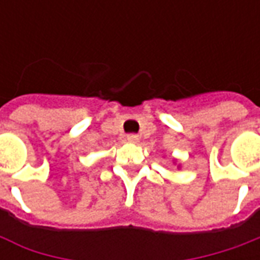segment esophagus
Masks as SVG:
<instances>
[{
  "instance_id": "obj_1",
  "label": "esophagus",
  "mask_w": 260,
  "mask_h": 260,
  "mask_svg": "<svg viewBox=\"0 0 260 260\" xmlns=\"http://www.w3.org/2000/svg\"><path fill=\"white\" fill-rule=\"evenodd\" d=\"M126 141L129 142V143H138L139 142V136L135 135V134H131V135L126 136Z\"/></svg>"
}]
</instances>
